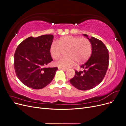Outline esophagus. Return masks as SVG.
I'll return each mask as SVG.
<instances>
[{"instance_id": "obj_1", "label": "esophagus", "mask_w": 126, "mask_h": 126, "mask_svg": "<svg viewBox=\"0 0 126 126\" xmlns=\"http://www.w3.org/2000/svg\"><path fill=\"white\" fill-rule=\"evenodd\" d=\"M59 69H61V70H63V71H66L67 70V69H65V68H59Z\"/></svg>"}]
</instances>
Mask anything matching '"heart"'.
Masks as SVG:
<instances>
[{
	"label": "heart",
	"mask_w": 126,
	"mask_h": 126,
	"mask_svg": "<svg viewBox=\"0 0 126 126\" xmlns=\"http://www.w3.org/2000/svg\"><path fill=\"white\" fill-rule=\"evenodd\" d=\"M67 51L66 57L57 60L55 64L63 68H68L74 64L75 62L81 63L89 58L92 51L90 41L85 38L67 36L61 38L59 43L54 41L50 47V53L54 59H57Z\"/></svg>",
	"instance_id": "1"
}]
</instances>
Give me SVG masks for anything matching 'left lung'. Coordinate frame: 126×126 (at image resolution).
<instances>
[{"mask_svg":"<svg viewBox=\"0 0 126 126\" xmlns=\"http://www.w3.org/2000/svg\"><path fill=\"white\" fill-rule=\"evenodd\" d=\"M86 37L92 45V54L89 60L80 68L83 71H75L74 78L70 80L71 84L81 90H89L96 87L104 78L109 65L108 50L102 42L96 38Z\"/></svg>","mask_w":126,"mask_h":126,"instance_id":"obj_1","label":"left lung"}]
</instances>
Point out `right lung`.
Here are the masks:
<instances>
[{
	"instance_id": "right-lung-1",
	"label": "right lung",
	"mask_w": 126,
	"mask_h": 126,
	"mask_svg": "<svg viewBox=\"0 0 126 126\" xmlns=\"http://www.w3.org/2000/svg\"><path fill=\"white\" fill-rule=\"evenodd\" d=\"M54 36L29 37L18 46L14 55V67L19 80L29 88L40 89L54 79L57 67H46L53 60L50 47Z\"/></svg>"
}]
</instances>
